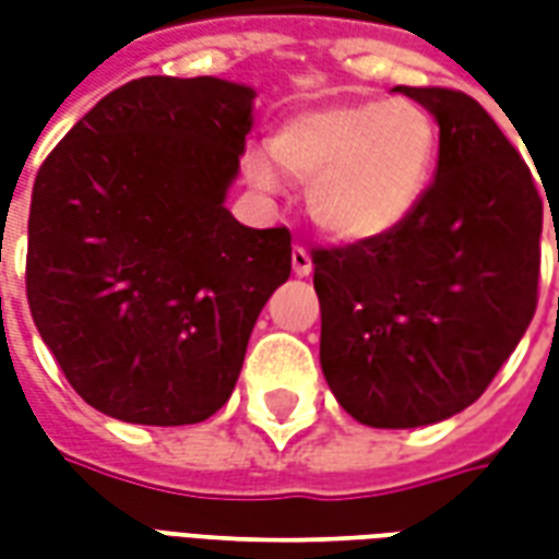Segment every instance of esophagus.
Segmentation results:
<instances>
[{"label":"esophagus","instance_id":"1","mask_svg":"<svg viewBox=\"0 0 559 559\" xmlns=\"http://www.w3.org/2000/svg\"><path fill=\"white\" fill-rule=\"evenodd\" d=\"M290 263H293V272H296L299 278H305V275H311V269H314V263H311V254L305 251L302 245H296V248H293Z\"/></svg>","mask_w":559,"mask_h":559}]
</instances>
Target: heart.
I'll list each match as a JSON object with an SVG mask.
<instances>
[{"label": "heart", "mask_w": 559, "mask_h": 559, "mask_svg": "<svg viewBox=\"0 0 559 559\" xmlns=\"http://www.w3.org/2000/svg\"><path fill=\"white\" fill-rule=\"evenodd\" d=\"M269 155H248L257 188L284 176L308 185L314 221L344 242H371L399 230L428 191L437 164V128L413 102H347L287 116Z\"/></svg>", "instance_id": "heart-1"}]
</instances>
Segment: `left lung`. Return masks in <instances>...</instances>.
I'll use <instances>...</instances> for the list:
<instances>
[{
  "label": "left lung",
  "instance_id": "8db88e82",
  "mask_svg": "<svg viewBox=\"0 0 559 559\" xmlns=\"http://www.w3.org/2000/svg\"><path fill=\"white\" fill-rule=\"evenodd\" d=\"M395 92L440 126L433 182L399 230L311 251L323 377L371 428L443 421L488 389L536 314L542 218H554L479 102Z\"/></svg>",
  "mask_w": 559,
  "mask_h": 559
}]
</instances>
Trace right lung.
<instances>
[{
	"instance_id": "right-lung-1",
	"label": "right lung",
	"mask_w": 559,
	"mask_h": 559,
	"mask_svg": "<svg viewBox=\"0 0 559 559\" xmlns=\"http://www.w3.org/2000/svg\"><path fill=\"white\" fill-rule=\"evenodd\" d=\"M251 104L230 80H131L35 176L26 299L95 411L194 425L230 399L257 317L290 278V230L224 206Z\"/></svg>"
}]
</instances>
